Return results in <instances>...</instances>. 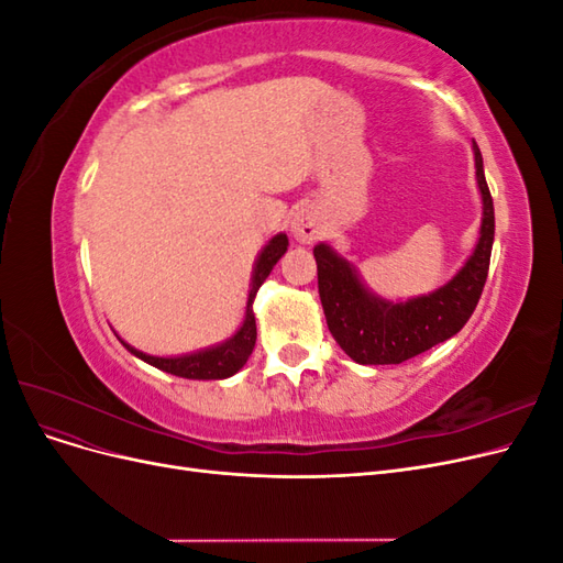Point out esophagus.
I'll list each match as a JSON object with an SVG mask.
<instances>
[{"instance_id": "1", "label": "esophagus", "mask_w": 563, "mask_h": 563, "mask_svg": "<svg viewBox=\"0 0 563 563\" xmlns=\"http://www.w3.org/2000/svg\"><path fill=\"white\" fill-rule=\"evenodd\" d=\"M291 232L298 242L302 244H312L321 236V218L314 209L305 207L294 216V223H291Z\"/></svg>"}]
</instances>
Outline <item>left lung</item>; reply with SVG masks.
<instances>
[{
    "label": "left lung",
    "instance_id": "left-lung-1",
    "mask_svg": "<svg viewBox=\"0 0 563 563\" xmlns=\"http://www.w3.org/2000/svg\"><path fill=\"white\" fill-rule=\"evenodd\" d=\"M474 164L484 201L479 244L465 267L434 294L406 302L380 300L366 291L350 263L331 251V246H314L319 298L329 331L356 364H401L413 360L455 335L472 317L488 277L493 234H496L493 197L476 143Z\"/></svg>",
    "mask_w": 563,
    "mask_h": 563
}]
</instances>
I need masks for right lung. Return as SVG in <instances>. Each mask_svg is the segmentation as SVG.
<instances>
[{"label":"right lung","mask_w":563,"mask_h":563,"mask_svg":"<svg viewBox=\"0 0 563 563\" xmlns=\"http://www.w3.org/2000/svg\"><path fill=\"white\" fill-rule=\"evenodd\" d=\"M288 246V236L286 234H277L272 236V242L263 249V253L258 255V263H255L253 269V282H251V291H249V302H246V319L242 323V329L236 331L230 340H225L223 345H216L209 350H201L195 354H185V356H172V360H164V356H150L143 354L139 350H133L131 345L124 347L139 356V360L152 364L159 371L174 373L178 378H190V380H223L234 376L240 371L246 360L251 356L253 347H255V317H253V298L258 294L261 284L267 279V275L272 272V267L277 265V261L286 253Z\"/></svg>","instance_id":"right-lung-1"}]
</instances>
